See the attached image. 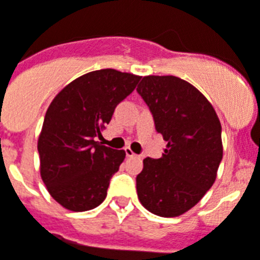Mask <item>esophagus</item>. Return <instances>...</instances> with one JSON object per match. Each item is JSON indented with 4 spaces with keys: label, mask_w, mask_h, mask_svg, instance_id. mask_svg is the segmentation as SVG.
I'll list each match as a JSON object with an SVG mask.
<instances>
[{
    "label": "esophagus",
    "mask_w": 260,
    "mask_h": 260,
    "mask_svg": "<svg viewBox=\"0 0 260 260\" xmlns=\"http://www.w3.org/2000/svg\"><path fill=\"white\" fill-rule=\"evenodd\" d=\"M124 153H126V156H127V157H136L137 156L136 153L132 150V148H128V146H126V148H124Z\"/></svg>",
    "instance_id": "obj_1"
}]
</instances>
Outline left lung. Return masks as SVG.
<instances>
[{
  "mask_svg": "<svg viewBox=\"0 0 260 260\" xmlns=\"http://www.w3.org/2000/svg\"><path fill=\"white\" fill-rule=\"evenodd\" d=\"M137 92L168 142L161 158L144 160L137 176L138 199L156 216H180L216 180L222 160L220 119L195 86L175 76H146Z\"/></svg>",
  "mask_w": 260,
  "mask_h": 260,
  "instance_id": "1",
  "label": "left lung"
}]
</instances>
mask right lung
I'll list each match as a JSON object with an SVG mask.
<instances>
[{
  "label": "right lung",
  "instance_id": "obj_1",
  "mask_svg": "<svg viewBox=\"0 0 260 260\" xmlns=\"http://www.w3.org/2000/svg\"><path fill=\"white\" fill-rule=\"evenodd\" d=\"M140 76L115 69L86 73L55 96L38 140L40 175L48 192L72 212L99 206L126 153L102 145V130Z\"/></svg>",
  "mask_w": 260,
  "mask_h": 260
}]
</instances>
